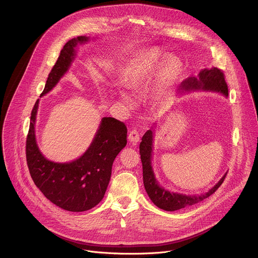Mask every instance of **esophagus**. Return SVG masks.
Segmentation results:
<instances>
[{
	"label": "esophagus",
	"instance_id": "obj_1",
	"mask_svg": "<svg viewBox=\"0 0 258 258\" xmlns=\"http://www.w3.org/2000/svg\"><path fill=\"white\" fill-rule=\"evenodd\" d=\"M127 139H128L130 143H132L133 145H137V143H139V141H140V135L136 130H133L130 132Z\"/></svg>",
	"mask_w": 258,
	"mask_h": 258
}]
</instances>
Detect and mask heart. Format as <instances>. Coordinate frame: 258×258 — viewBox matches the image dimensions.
Returning <instances> with one entry per match:
<instances>
[{
    "label": "heart",
    "mask_w": 258,
    "mask_h": 258,
    "mask_svg": "<svg viewBox=\"0 0 258 258\" xmlns=\"http://www.w3.org/2000/svg\"><path fill=\"white\" fill-rule=\"evenodd\" d=\"M164 57L156 47L144 49L138 53L125 75L124 82L127 89L136 95L145 93L159 73L154 95L156 99L165 96L180 75L181 62L174 56H169L164 62ZM120 98L126 105L131 106L134 103L132 97L124 92L120 93Z\"/></svg>",
    "instance_id": "b5f03b06"
}]
</instances>
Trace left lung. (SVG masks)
I'll return each mask as SVG.
<instances>
[{
	"label": "left lung",
	"instance_id": "1",
	"mask_svg": "<svg viewBox=\"0 0 258 258\" xmlns=\"http://www.w3.org/2000/svg\"><path fill=\"white\" fill-rule=\"evenodd\" d=\"M212 91L224 94L226 97L229 95L228 85L225 80L223 70L218 68L203 69L199 72L198 77H190L183 81L179 88L178 93L187 91ZM152 148H153V131L152 128L147 131L142 138L140 144V155L143 165V181L145 190L152 200V202L159 208L166 211H174L187 206H192L212 195L222 185L226 178L227 173L219 179L216 185L211 188L207 193L201 195H182L177 193L169 192L158 185L155 178L151 159H152Z\"/></svg>",
	"mask_w": 258,
	"mask_h": 258
}]
</instances>
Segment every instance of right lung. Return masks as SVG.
Segmentation results:
<instances>
[{
    "instance_id": "1",
    "label": "right lung",
    "mask_w": 258,
    "mask_h": 258,
    "mask_svg": "<svg viewBox=\"0 0 258 258\" xmlns=\"http://www.w3.org/2000/svg\"><path fill=\"white\" fill-rule=\"evenodd\" d=\"M88 41L89 38L81 35L64 45L41 96L49 93L65 75L76 58L77 45ZM39 101L32 108L26 138V161L31 178L45 197L60 208L73 212L89 210L105 195L113 161L126 145V126L113 117H103L92 144L80 158L68 163L53 162L42 154L35 141Z\"/></svg>"
}]
</instances>
